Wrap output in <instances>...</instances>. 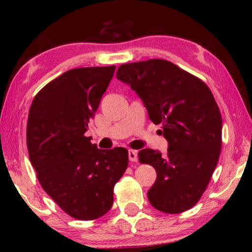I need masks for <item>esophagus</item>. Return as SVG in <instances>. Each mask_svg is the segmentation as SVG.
<instances>
[{"label": "esophagus", "mask_w": 252, "mask_h": 252, "mask_svg": "<svg viewBox=\"0 0 252 252\" xmlns=\"http://www.w3.org/2000/svg\"><path fill=\"white\" fill-rule=\"evenodd\" d=\"M127 155H129V160L132 162H135L138 160V151L135 150H129L127 152Z\"/></svg>", "instance_id": "esophagus-1"}]
</instances>
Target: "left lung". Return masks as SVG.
<instances>
[{"instance_id":"left-lung-1","label":"left lung","mask_w":252,"mask_h":252,"mask_svg":"<svg viewBox=\"0 0 252 252\" xmlns=\"http://www.w3.org/2000/svg\"><path fill=\"white\" fill-rule=\"evenodd\" d=\"M117 78L136 92L168 141L165 156L152 149L138 153L141 163L157 171L149 201L165 213L189 210L206 191L222 144V119L210 89L197 76L160 59L122 64Z\"/></svg>"}]
</instances>
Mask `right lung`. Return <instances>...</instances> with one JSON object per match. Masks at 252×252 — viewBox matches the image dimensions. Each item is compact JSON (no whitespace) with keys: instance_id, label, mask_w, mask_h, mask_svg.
I'll list each match as a JSON object with an SVG mask.
<instances>
[{"instance_id":"1","label":"right lung","mask_w":252,"mask_h":252,"mask_svg":"<svg viewBox=\"0 0 252 252\" xmlns=\"http://www.w3.org/2000/svg\"><path fill=\"white\" fill-rule=\"evenodd\" d=\"M116 66L72 69L48 83L29 112L30 161L43 190L70 217L94 220L113 204L127 168L125 148L97 149L85 136Z\"/></svg>"}]
</instances>
